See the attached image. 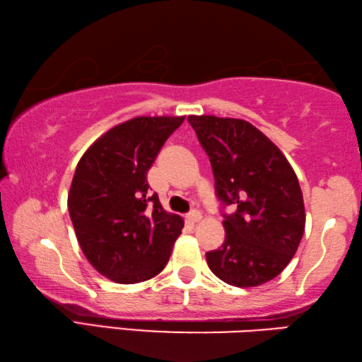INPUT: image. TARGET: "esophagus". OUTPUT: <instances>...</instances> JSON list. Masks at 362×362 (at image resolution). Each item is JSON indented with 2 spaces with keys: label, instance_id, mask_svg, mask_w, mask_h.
<instances>
[{
  "label": "esophagus",
  "instance_id": "1",
  "mask_svg": "<svg viewBox=\"0 0 362 362\" xmlns=\"http://www.w3.org/2000/svg\"><path fill=\"white\" fill-rule=\"evenodd\" d=\"M200 218H202V214H200V211H197V210H194V211H191L186 216V219L189 221V223L191 224H195V223H199L200 221Z\"/></svg>",
  "mask_w": 362,
  "mask_h": 362
}]
</instances>
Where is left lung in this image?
<instances>
[{
  "instance_id": "1",
  "label": "left lung",
  "mask_w": 362,
  "mask_h": 362,
  "mask_svg": "<svg viewBox=\"0 0 362 362\" xmlns=\"http://www.w3.org/2000/svg\"><path fill=\"white\" fill-rule=\"evenodd\" d=\"M187 120L210 157L218 199L233 210L224 214L223 246L206 252L208 267L232 286H261L286 269L302 240L299 180L283 152L246 120Z\"/></svg>"
}]
</instances>
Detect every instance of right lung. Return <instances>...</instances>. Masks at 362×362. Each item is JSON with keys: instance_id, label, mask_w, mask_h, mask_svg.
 Returning <instances> with one entry per match:
<instances>
[{"instance_id": "obj_1", "label": "right lung", "mask_w": 362, "mask_h": 362, "mask_svg": "<svg viewBox=\"0 0 362 362\" xmlns=\"http://www.w3.org/2000/svg\"><path fill=\"white\" fill-rule=\"evenodd\" d=\"M185 117H133L101 135L76 167L68 211L93 269L120 284L146 281L167 265L185 221L151 194L148 171Z\"/></svg>"}]
</instances>
